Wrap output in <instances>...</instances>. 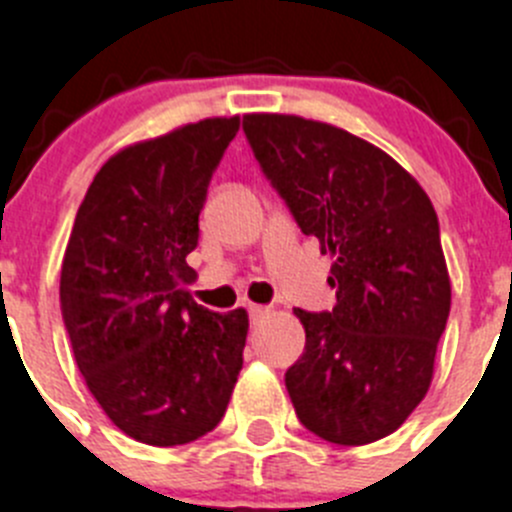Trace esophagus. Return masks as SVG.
I'll return each instance as SVG.
<instances>
[{
    "mask_svg": "<svg viewBox=\"0 0 512 512\" xmlns=\"http://www.w3.org/2000/svg\"><path fill=\"white\" fill-rule=\"evenodd\" d=\"M269 312H271V309L269 307H261V304H251V307H248V317H251L253 325H259V322L264 320V317Z\"/></svg>",
    "mask_w": 512,
    "mask_h": 512,
    "instance_id": "obj_1",
    "label": "esophagus"
}]
</instances>
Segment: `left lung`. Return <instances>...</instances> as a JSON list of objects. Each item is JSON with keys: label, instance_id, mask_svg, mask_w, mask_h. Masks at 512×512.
<instances>
[{"label": "left lung", "instance_id": "left-lung-1", "mask_svg": "<svg viewBox=\"0 0 512 512\" xmlns=\"http://www.w3.org/2000/svg\"><path fill=\"white\" fill-rule=\"evenodd\" d=\"M243 131L304 236L335 259V307L294 309L307 332L284 375L294 411L342 447L388 437L429 391L452 304L434 205L401 164L337 126L248 114Z\"/></svg>", "mask_w": 512, "mask_h": 512}]
</instances>
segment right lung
Masks as SVG:
<instances>
[{"label":"right lung","instance_id":"right-lung-1","mask_svg":"<svg viewBox=\"0 0 512 512\" xmlns=\"http://www.w3.org/2000/svg\"><path fill=\"white\" fill-rule=\"evenodd\" d=\"M241 119H205L134 144L93 177L60 271V312L101 409L152 447L195 442L223 419L248 335L246 309L192 302L187 253Z\"/></svg>","mask_w":512,"mask_h":512}]
</instances>
